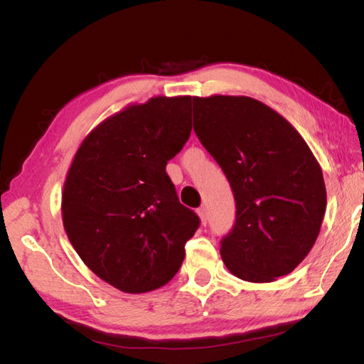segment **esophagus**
<instances>
[{
    "instance_id": "esophagus-1",
    "label": "esophagus",
    "mask_w": 364,
    "mask_h": 364,
    "mask_svg": "<svg viewBox=\"0 0 364 364\" xmlns=\"http://www.w3.org/2000/svg\"><path fill=\"white\" fill-rule=\"evenodd\" d=\"M197 215H199L200 223L202 225H207V208L205 207H199V208H197Z\"/></svg>"
}]
</instances>
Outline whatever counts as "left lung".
Segmentation results:
<instances>
[{
  "label": "left lung",
  "instance_id": "1",
  "mask_svg": "<svg viewBox=\"0 0 364 364\" xmlns=\"http://www.w3.org/2000/svg\"><path fill=\"white\" fill-rule=\"evenodd\" d=\"M194 132L231 184L236 223L221 241L236 278L273 282L310 254L326 212L321 167L300 133L247 96L193 97Z\"/></svg>",
  "mask_w": 364,
  "mask_h": 364
}]
</instances>
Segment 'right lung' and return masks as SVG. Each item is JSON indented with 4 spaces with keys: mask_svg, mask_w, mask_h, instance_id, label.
I'll use <instances>...</instances> for the list:
<instances>
[{
    "mask_svg": "<svg viewBox=\"0 0 364 364\" xmlns=\"http://www.w3.org/2000/svg\"><path fill=\"white\" fill-rule=\"evenodd\" d=\"M191 128V96H156L102 120L73 156L64 230L86 267L122 292L167 284L199 228L165 171Z\"/></svg>",
    "mask_w": 364,
    "mask_h": 364,
    "instance_id": "1",
    "label": "right lung"
}]
</instances>
